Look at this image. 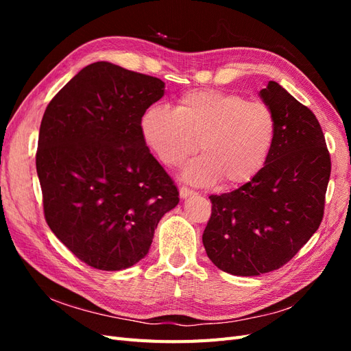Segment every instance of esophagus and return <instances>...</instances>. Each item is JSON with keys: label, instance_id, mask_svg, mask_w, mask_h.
<instances>
[{"label": "esophagus", "instance_id": "34e87169", "mask_svg": "<svg viewBox=\"0 0 351 351\" xmlns=\"http://www.w3.org/2000/svg\"><path fill=\"white\" fill-rule=\"evenodd\" d=\"M192 195H196V192L195 190H192V189H189V187H180V197H189V196H192Z\"/></svg>", "mask_w": 351, "mask_h": 351}]
</instances>
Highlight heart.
I'll list each match as a JSON object with an SVG mask.
<instances>
[{
	"instance_id": "heart-1",
	"label": "heart",
	"mask_w": 351,
	"mask_h": 351,
	"mask_svg": "<svg viewBox=\"0 0 351 351\" xmlns=\"http://www.w3.org/2000/svg\"><path fill=\"white\" fill-rule=\"evenodd\" d=\"M147 147L167 167L204 152L183 171L192 184L226 186L250 182L267 164L277 134L272 110L259 101L218 89L183 93L174 110L152 105L141 120Z\"/></svg>"
}]
</instances>
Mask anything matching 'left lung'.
<instances>
[{"label":"left lung","instance_id":"left-lung-1","mask_svg":"<svg viewBox=\"0 0 351 351\" xmlns=\"http://www.w3.org/2000/svg\"><path fill=\"white\" fill-rule=\"evenodd\" d=\"M277 121L267 164L230 193L210 195L204 231L208 258L221 271L254 277L281 268L319 228L331 176L315 114L277 82L261 90Z\"/></svg>","mask_w":351,"mask_h":351}]
</instances>
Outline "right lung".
<instances>
[{
    "label": "right lung",
    "mask_w": 351,
    "mask_h": 351,
    "mask_svg": "<svg viewBox=\"0 0 351 351\" xmlns=\"http://www.w3.org/2000/svg\"><path fill=\"white\" fill-rule=\"evenodd\" d=\"M165 83L107 61L82 69L42 117L36 171L51 231L92 268L143 259L159 219L178 204L146 146L141 120Z\"/></svg>",
    "instance_id": "right-lung-1"
}]
</instances>
